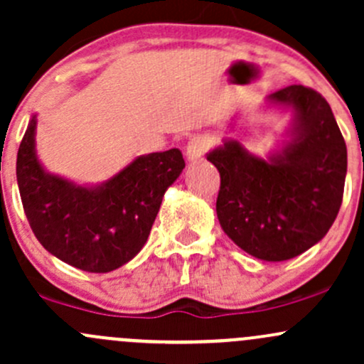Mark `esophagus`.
<instances>
[{
    "label": "esophagus",
    "mask_w": 364,
    "mask_h": 364,
    "mask_svg": "<svg viewBox=\"0 0 364 364\" xmlns=\"http://www.w3.org/2000/svg\"><path fill=\"white\" fill-rule=\"evenodd\" d=\"M210 146H212V140H210L208 136L205 135L193 136V139L187 142V147H186L187 158H189L191 161H196V159L201 158V156L210 149Z\"/></svg>",
    "instance_id": "esophagus-1"
}]
</instances>
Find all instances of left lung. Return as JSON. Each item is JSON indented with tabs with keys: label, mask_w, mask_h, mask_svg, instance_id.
Listing matches in <instances>:
<instances>
[{
	"label": "left lung",
	"mask_w": 364,
	"mask_h": 364,
	"mask_svg": "<svg viewBox=\"0 0 364 364\" xmlns=\"http://www.w3.org/2000/svg\"><path fill=\"white\" fill-rule=\"evenodd\" d=\"M269 102L293 109L291 140L265 159L237 140L208 152L220 173L217 217L241 250L260 260L293 259L337 218L347 173V147L330 104L316 90L290 85Z\"/></svg>",
	"instance_id": "obj_1"
}]
</instances>
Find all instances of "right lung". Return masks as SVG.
Returning a JSON list of instances; mask_svg holds the SVG:
<instances>
[{"mask_svg": "<svg viewBox=\"0 0 364 364\" xmlns=\"http://www.w3.org/2000/svg\"><path fill=\"white\" fill-rule=\"evenodd\" d=\"M36 116L17 152L22 206L38 241L52 255L87 272H109L132 260L149 237L166 189L182 173L178 149L139 156L95 187L50 175L38 161Z\"/></svg>", "mask_w": 364, "mask_h": 364, "instance_id": "add662e5", "label": "right lung"}]
</instances>
